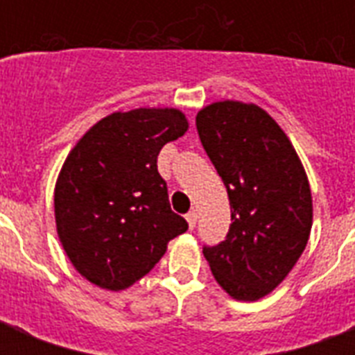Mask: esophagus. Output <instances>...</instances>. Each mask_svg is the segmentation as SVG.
Masks as SVG:
<instances>
[{
  "label": "esophagus",
  "mask_w": 355,
  "mask_h": 355,
  "mask_svg": "<svg viewBox=\"0 0 355 355\" xmlns=\"http://www.w3.org/2000/svg\"><path fill=\"white\" fill-rule=\"evenodd\" d=\"M197 211L195 210H191V211H188V214H186V221H188V225H189V228H191V230H193L195 228V225H197Z\"/></svg>",
  "instance_id": "esophagus-1"
}]
</instances>
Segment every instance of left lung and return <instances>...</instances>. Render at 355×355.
<instances>
[{
    "mask_svg": "<svg viewBox=\"0 0 355 355\" xmlns=\"http://www.w3.org/2000/svg\"><path fill=\"white\" fill-rule=\"evenodd\" d=\"M195 123L232 211L225 241L205 245L202 254L230 297L252 302L289 275L306 248L313 221L308 177L286 132L252 103H211Z\"/></svg>",
    "mask_w": 355,
    "mask_h": 355,
    "instance_id": "8db88e82",
    "label": "left lung"
}]
</instances>
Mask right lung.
I'll return each instance as SVG.
<instances>
[{"instance_id": "right-lung-1", "label": "right lung", "mask_w": 355, "mask_h": 355, "mask_svg": "<svg viewBox=\"0 0 355 355\" xmlns=\"http://www.w3.org/2000/svg\"><path fill=\"white\" fill-rule=\"evenodd\" d=\"M186 130L188 119L177 108H136L103 118L71 149L55 186V221L86 280L127 289L188 230L156 166L162 147Z\"/></svg>"}]
</instances>
